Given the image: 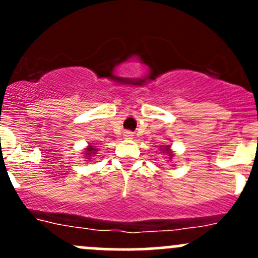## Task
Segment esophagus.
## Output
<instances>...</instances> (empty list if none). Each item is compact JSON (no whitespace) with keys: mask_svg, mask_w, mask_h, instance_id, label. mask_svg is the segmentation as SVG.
Here are the masks:
<instances>
[{"mask_svg":"<svg viewBox=\"0 0 258 258\" xmlns=\"http://www.w3.org/2000/svg\"><path fill=\"white\" fill-rule=\"evenodd\" d=\"M123 136H124V139H127V140H130V139H132V136H134V134H132L131 131H126L123 134Z\"/></svg>","mask_w":258,"mask_h":258,"instance_id":"34e87169","label":"esophagus"}]
</instances>
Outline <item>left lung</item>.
I'll return each mask as SVG.
<instances>
[{
    "instance_id": "8db88e82",
    "label": "left lung",
    "mask_w": 258,
    "mask_h": 258,
    "mask_svg": "<svg viewBox=\"0 0 258 258\" xmlns=\"http://www.w3.org/2000/svg\"><path fill=\"white\" fill-rule=\"evenodd\" d=\"M163 151H166V152H167L168 155H170V156H172V155H171V152H170V148H168V146H167V147H163Z\"/></svg>"
}]
</instances>
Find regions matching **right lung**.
<instances>
[{"mask_svg": "<svg viewBox=\"0 0 258 258\" xmlns=\"http://www.w3.org/2000/svg\"><path fill=\"white\" fill-rule=\"evenodd\" d=\"M96 152H97V150H96L95 147H92V146L86 148V155H87V157H90V156H95Z\"/></svg>", "mask_w": 258, "mask_h": 258, "instance_id": "add662e5", "label": "right lung"}]
</instances>
